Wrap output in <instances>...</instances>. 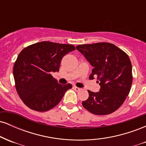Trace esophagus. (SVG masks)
Wrapping results in <instances>:
<instances>
[{
    "label": "esophagus",
    "instance_id": "34e87169",
    "mask_svg": "<svg viewBox=\"0 0 146 146\" xmlns=\"http://www.w3.org/2000/svg\"><path fill=\"white\" fill-rule=\"evenodd\" d=\"M73 89H74L75 91H80V90H81V88H78V87L77 86H73Z\"/></svg>",
    "mask_w": 146,
    "mask_h": 146
}]
</instances>
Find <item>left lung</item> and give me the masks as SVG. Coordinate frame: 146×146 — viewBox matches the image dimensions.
I'll list each match as a JSON object with an SVG mask.
<instances>
[{
  "instance_id": "1",
  "label": "left lung",
  "mask_w": 146,
  "mask_h": 146,
  "mask_svg": "<svg viewBox=\"0 0 146 146\" xmlns=\"http://www.w3.org/2000/svg\"><path fill=\"white\" fill-rule=\"evenodd\" d=\"M93 66L89 79L97 76L100 90H88L89 97L82 102L90 113L106 115L117 110L126 99L132 82V64L124 51L108 42L80 44L76 46Z\"/></svg>"
}]
</instances>
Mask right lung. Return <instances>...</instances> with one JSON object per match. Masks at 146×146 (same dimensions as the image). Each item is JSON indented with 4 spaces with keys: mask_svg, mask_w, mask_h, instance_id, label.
<instances>
[{
    "mask_svg": "<svg viewBox=\"0 0 146 146\" xmlns=\"http://www.w3.org/2000/svg\"><path fill=\"white\" fill-rule=\"evenodd\" d=\"M75 49L72 44L43 41L22 50L13 74L16 91L27 106L44 112L59 104L72 85L60 84L51 73L59 71L63 57Z\"/></svg>",
    "mask_w": 146,
    "mask_h": 146,
    "instance_id": "right-lung-1",
    "label": "right lung"
}]
</instances>
